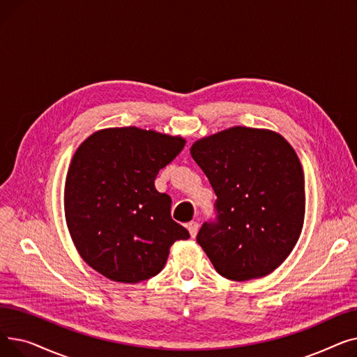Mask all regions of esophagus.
<instances>
[{"label":"esophagus","instance_id":"obj_1","mask_svg":"<svg viewBox=\"0 0 357 357\" xmlns=\"http://www.w3.org/2000/svg\"><path fill=\"white\" fill-rule=\"evenodd\" d=\"M188 231H190V234H191V237L194 238L195 236H197V233H198V229H199V224L197 222V221H191V222H188Z\"/></svg>","mask_w":357,"mask_h":357}]
</instances>
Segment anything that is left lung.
<instances>
[{
	"label": "left lung",
	"instance_id": "obj_1",
	"mask_svg": "<svg viewBox=\"0 0 357 357\" xmlns=\"http://www.w3.org/2000/svg\"><path fill=\"white\" fill-rule=\"evenodd\" d=\"M217 195V221L197 241L215 271L250 280L284 264L301 236L305 181L294 147L268 128L230 127L191 146Z\"/></svg>",
	"mask_w": 357,
	"mask_h": 357
}]
</instances>
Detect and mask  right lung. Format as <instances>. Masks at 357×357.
<instances>
[{"mask_svg":"<svg viewBox=\"0 0 357 357\" xmlns=\"http://www.w3.org/2000/svg\"><path fill=\"white\" fill-rule=\"evenodd\" d=\"M183 146L181 136L111 127L77 149L65 181V218L75 248L93 271L137 284L163 269L176 240L190 237L171 217V197L155 188L160 169Z\"/></svg>","mask_w":357,"mask_h":357,"instance_id":"1","label":"right lung"}]
</instances>
